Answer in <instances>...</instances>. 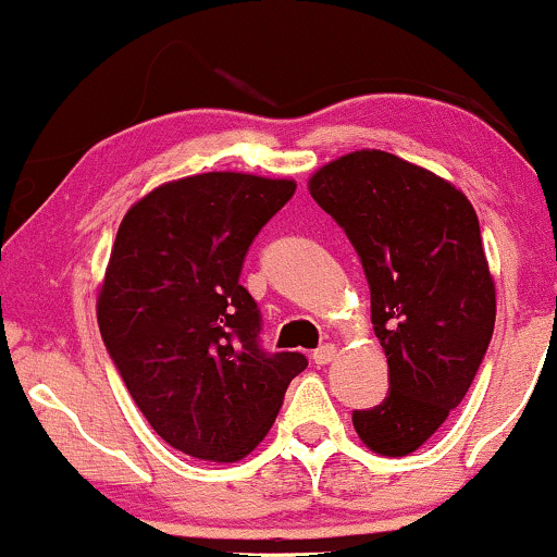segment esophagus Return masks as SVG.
Here are the masks:
<instances>
[{"mask_svg": "<svg viewBox=\"0 0 557 557\" xmlns=\"http://www.w3.org/2000/svg\"><path fill=\"white\" fill-rule=\"evenodd\" d=\"M337 348L332 343H324L319 345V348L314 350V363H319V367H324V363H330L332 359H335Z\"/></svg>", "mask_w": 557, "mask_h": 557, "instance_id": "1", "label": "esophagus"}]
</instances>
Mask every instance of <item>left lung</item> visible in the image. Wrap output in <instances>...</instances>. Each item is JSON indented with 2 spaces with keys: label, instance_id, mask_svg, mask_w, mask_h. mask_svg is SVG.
<instances>
[{
  "label": "left lung",
  "instance_id": "1",
  "mask_svg": "<svg viewBox=\"0 0 557 557\" xmlns=\"http://www.w3.org/2000/svg\"><path fill=\"white\" fill-rule=\"evenodd\" d=\"M359 253L389 393L354 411L380 456H408L469 393L495 330V283L474 207L456 185L387 151H354L309 181Z\"/></svg>",
  "mask_w": 557,
  "mask_h": 557
}]
</instances>
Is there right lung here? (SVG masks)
Here are the masks:
<instances>
[{
  "mask_svg": "<svg viewBox=\"0 0 557 557\" xmlns=\"http://www.w3.org/2000/svg\"><path fill=\"white\" fill-rule=\"evenodd\" d=\"M293 194V181L203 172L159 185L120 222L101 341L159 437L201 461L248 456L309 367L261 348V311L240 285L253 238Z\"/></svg>",
  "mask_w": 557,
  "mask_h": 557,
  "instance_id": "obj_1",
  "label": "right lung"
}]
</instances>
